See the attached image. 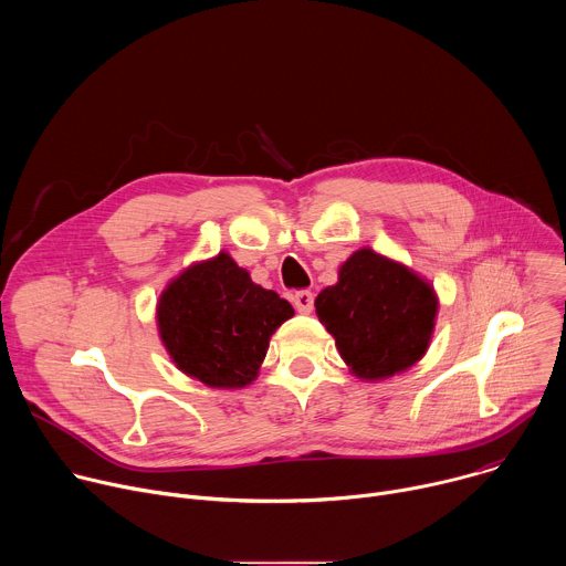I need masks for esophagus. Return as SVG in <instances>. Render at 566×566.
I'll use <instances>...</instances> for the list:
<instances>
[{
    "instance_id": "esophagus-1",
    "label": "esophagus",
    "mask_w": 566,
    "mask_h": 566,
    "mask_svg": "<svg viewBox=\"0 0 566 566\" xmlns=\"http://www.w3.org/2000/svg\"><path fill=\"white\" fill-rule=\"evenodd\" d=\"M291 300H293V304L300 313H311L313 311V293L311 291H295Z\"/></svg>"
}]
</instances>
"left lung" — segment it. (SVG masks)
Wrapping results in <instances>:
<instances>
[{"label": "left lung", "instance_id": "1", "mask_svg": "<svg viewBox=\"0 0 566 566\" xmlns=\"http://www.w3.org/2000/svg\"><path fill=\"white\" fill-rule=\"evenodd\" d=\"M437 308V293L423 277L371 249L356 251L340 266L338 284L315 297L319 322L363 380L389 378L419 363Z\"/></svg>", "mask_w": 566, "mask_h": 566}]
</instances>
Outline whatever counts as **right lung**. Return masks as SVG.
<instances>
[{"instance_id": "right-lung-1", "label": "right lung", "mask_w": 566, "mask_h": 566, "mask_svg": "<svg viewBox=\"0 0 566 566\" xmlns=\"http://www.w3.org/2000/svg\"><path fill=\"white\" fill-rule=\"evenodd\" d=\"M293 306L239 269L228 253L192 264L160 293L158 334L175 365L208 387L255 380L269 340Z\"/></svg>"}]
</instances>
